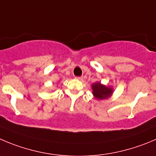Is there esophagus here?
Listing matches in <instances>:
<instances>
[{"label": "esophagus", "instance_id": "34e87169", "mask_svg": "<svg viewBox=\"0 0 156 156\" xmlns=\"http://www.w3.org/2000/svg\"><path fill=\"white\" fill-rule=\"evenodd\" d=\"M76 79H77V80H83V76H79V77H76Z\"/></svg>", "mask_w": 156, "mask_h": 156}]
</instances>
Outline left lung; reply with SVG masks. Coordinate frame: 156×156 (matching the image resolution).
<instances>
[{
	"label": "left lung",
	"instance_id": "8db88e82",
	"mask_svg": "<svg viewBox=\"0 0 156 156\" xmlns=\"http://www.w3.org/2000/svg\"><path fill=\"white\" fill-rule=\"evenodd\" d=\"M93 95L96 99H106L110 97L114 90L112 87L103 85L101 82H96L92 84Z\"/></svg>",
	"mask_w": 156,
	"mask_h": 156
}]
</instances>
